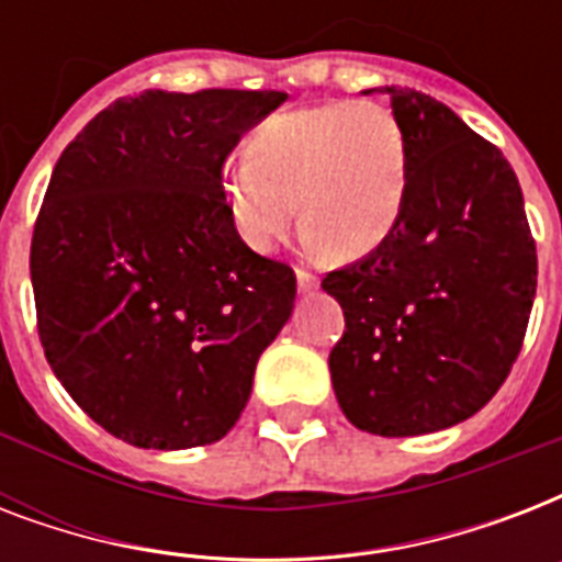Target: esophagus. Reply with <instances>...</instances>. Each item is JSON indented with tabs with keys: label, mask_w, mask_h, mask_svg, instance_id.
<instances>
[{
	"label": "esophagus",
	"mask_w": 562,
	"mask_h": 562,
	"mask_svg": "<svg viewBox=\"0 0 562 562\" xmlns=\"http://www.w3.org/2000/svg\"><path fill=\"white\" fill-rule=\"evenodd\" d=\"M297 289L300 291H315L317 289V277L306 268H297Z\"/></svg>",
	"instance_id": "esophagus-1"
}]
</instances>
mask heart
Returning a JSON list of instances; mask_svg holds the SVG:
<instances>
[{
	"mask_svg": "<svg viewBox=\"0 0 562 562\" xmlns=\"http://www.w3.org/2000/svg\"><path fill=\"white\" fill-rule=\"evenodd\" d=\"M405 189V131L375 101L273 113L247 134L245 162L221 178L229 218L254 250H271L300 212L308 241L335 259L382 245L400 221Z\"/></svg>",
	"mask_w": 562,
	"mask_h": 562,
	"instance_id": "obj_1",
	"label": "heart"
}]
</instances>
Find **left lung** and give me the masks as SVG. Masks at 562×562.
I'll list each match as a JSON object with an SVG mask.
<instances>
[{"instance_id": "left-lung-1", "label": "left lung", "mask_w": 562, "mask_h": 562, "mask_svg": "<svg viewBox=\"0 0 562 562\" xmlns=\"http://www.w3.org/2000/svg\"><path fill=\"white\" fill-rule=\"evenodd\" d=\"M375 92L405 131L408 189L391 236L321 282L347 321L329 373L352 426L414 437L458 426L505 384L537 294V245L496 145L426 92Z\"/></svg>"}]
</instances>
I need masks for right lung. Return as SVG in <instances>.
Listing matches in <instances>:
<instances>
[{
  "label": "right lung",
  "mask_w": 562,
  "mask_h": 562,
  "mask_svg": "<svg viewBox=\"0 0 562 562\" xmlns=\"http://www.w3.org/2000/svg\"><path fill=\"white\" fill-rule=\"evenodd\" d=\"M277 90H145L57 160L31 238L40 344L66 393L139 449L215 443L294 308L297 277L254 254L221 194Z\"/></svg>",
  "instance_id": "1"
}]
</instances>
